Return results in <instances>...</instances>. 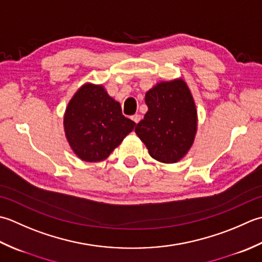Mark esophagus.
<instances>
[{"label": "esophagus", "mask_w": 262, "mask_h": 262, "mask_svg": "<svg viewBox=\"0 0 262 262\" xmlns=\"http://www.w3.org/2000/svg\"><path fill=\"white\" fill-rule=\"evenodd\" d=\"M131 119H132V121H133V122H135V123H139V121L141 120V115L135 114V115H132V116H131Z\"/></svg>", "instance_id": "34e87169"}]
</instances>
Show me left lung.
<instances>
[{"label":"left lung","mask_w":262,"mask_h":262,"mask_svg":"<svg viewBox=\"0 0 262 262\" xmlns=\"http://www.w3.org/2000/svg\"><path fill=\"white\" fill-rule=\"evenodd\" d=\"M148 112L136 133L152 158L176 163L189 151L196 131L193 98L183 80L161 82L146 94Z\"/></svg>","instance_id":"1"}]
</instances>
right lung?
<instances>
[{
	"instance_id": "add662e5",
	"label": "right lung",
	"mask_w": 262,
	"mask_h": 262,
	"mask_svg": "<svg viewBox=\"0 0 262 262\" xmlns=\"http://www.w3.org/2000/svg\"><path fill=\"white\" fill-rule=\"evenodd\" d=\"M136 123L122 114L121 105L101 86L87 83L68 105L64 130L74 154L84 162H99L133 130Z\"/></svg>"
}]
</instances>
